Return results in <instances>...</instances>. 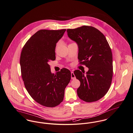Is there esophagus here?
Returning <instances> with one entry per match:
<instances>
[{
	"label": "esophagus",
	"instance_id": "esophagus-1",
	"mask_svg": "<svg viewBox=\"0 0 133 133\" xmlns=\"http://www.w3.org/2000/svg\"><path fill=\"white\" fill-rule=\"evenodd\" d=\"M71 79H72V80L76 79V77H75V74H74V73L73 71H71Z\"/></svg>",
	"mask_w": 133,
	"mask_h": 133
}]
</instances>
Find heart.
I'll return each mask as SVG.
<instances>
[{
  "label": "heart",
  "mask_w": 133,
  "mask_h": 133,
  "mask_svg": "<svg viewBox=\"0 0 133 133\" xmlns=\"http://www.w3.org/2000/svg\"><path fill=\"white\" fill-rule=\"evenodd\" d=\"M58 46V44H57V45H56V47H57V46Z\"/></svg>",
  "instance_id": "b5f03b06"
}]
</instances>
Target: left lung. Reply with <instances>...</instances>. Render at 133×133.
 Returning a JSON list of instances; mask_svg holds the SVG:
<instances>
[{"instance_id":"8db88e82","label":"left lung","mask_w":133,"mask_h":133,"mask_svg":"<svg viewBox=\"0 0 133 133\" xmlns=\"http://www.w3.org/2000/svg\"><path fill=\"white\" fill-rule=\"evenodd\" d=\"M68 35L78 46V59L89 69L74 71L80 81L77 94L87 102L103 97L110 88L113 74L112 55L105 36L95 28L83 26L67 30Z\"/></svg>"}]
</instances>
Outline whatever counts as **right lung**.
Instances as JSON below:
<instances>
[{"label":"right lung","instance_id":"1","mask_svg":"<svg viewBox=\"0 0 133 133\" xmlns=\"http://www.w3.org/2000/svg\"><path fill=\"white\" fill-rule=\"evenodd\" d=\"M65 31L39 30L27 41L21 52L20 65L25 88L32 98L43 106L59 105L71 80L70 70L63 68L54 74L48 64L55 59L56 45Z\"/></svg>","mask_w":133,"mask_h":133}]
</instances>
